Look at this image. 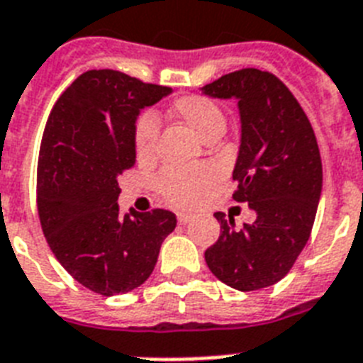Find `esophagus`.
<instances>
[{"label": "esophagus", "instance_id": "obj_1", "mask_svg": "<svg viewBox=\"0 0 363 363\" xmlns=\"http://www.w3.org/2000/svg\"><path fill=\"white\" fill-rule=\"evenodd\" d=\"M193 218V215H189V213H178V223L179 224H187L189 220Z\"/></svg>", "mask_w": 363, "mask_h": 363}]
</instances>
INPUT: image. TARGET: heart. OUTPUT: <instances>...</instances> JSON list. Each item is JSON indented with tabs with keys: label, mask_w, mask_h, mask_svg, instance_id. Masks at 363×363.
<instances>
[{
	"label": "heart",
	"mask_w": 363,
	"mask_h": 363,
	"mask_svg": "<svg viewBox=\"0 0 363 363\" xmlns=\"http://www.w3.org/2000/svg\"><path fill=\"white\" fill-rule=\"evenodd\" d=\"M172 113L189 125L203 140L218 139L226 130V115L217 101L203 94H187L176 98ZM160 137V121L152 111H146L137 118L133 128L135 154L140 161L154 160L155 145ZM215 182L213 169L208 164L196 167H169L161 170L154 185L164 202L176 208H194L208 187Z\"/></svg>",
	"instance_id": "b5f03b06"
}]
</instances>
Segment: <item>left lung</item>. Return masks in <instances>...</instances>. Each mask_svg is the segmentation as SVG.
Returning <instances> with one entry per match:
<instances>
[{"label": "left lung", "instance_id": "8db88e82", "mask_svg": "<svg viewBox=\"0 0 363 363\" xmlns=\"http://www.w3.org/2000/svg\"><path fill=\"white\" fill-rule=\"evenodd\" d=\"M202 91L239 100L241 146L232 199L256 211V220L241 230L217 211L220 235L203 256L220 282L256 291L280 282L306 247L321 196V154L304 109L271 72L241 68Z\"/></svg>", "mask_w": 363, "mask_h": 363}]
</instances>
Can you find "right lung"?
I'll use <instances>...</instances> for the list:
<instances>
[{"label": "right lung", "instance_id": "obj_1", "mask_svg": "<svg viewBox=\"0 0 363 363\" xmlns=\"http://www.w3.org/2000/svg\"><path fill=\"white\" fill-rule=\"evenodd\" d=\"M172 89L116 70H89L48 116L37 167L42 232L62 267L86 289L122 295L152 274L176 215L155 208L121 215L118 176L135 164L140 109Z\"/></svg>", "mask_w": 363, "mask_h": 363}]
</instances>
